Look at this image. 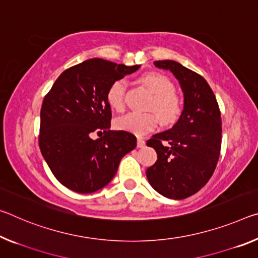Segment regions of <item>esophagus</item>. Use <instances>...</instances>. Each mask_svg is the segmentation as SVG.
Returning <instances> with one entry per match:
<instances>
[{"label":"esophagus","mask_w":258,"mask_h":258,"mask_svg":"<svg viewBox=\"0 0 258 258\" xmlns=\"http://www.w3.org/2000/svg\"><path fill=\"white\" fill-rule=\"evenodd\" d=\"M145 145H146V142H145L144 139L138 138V144H137L138 148H142V147H145Z\"/></svg>","instance_id":"obj_1"}]
</instances>
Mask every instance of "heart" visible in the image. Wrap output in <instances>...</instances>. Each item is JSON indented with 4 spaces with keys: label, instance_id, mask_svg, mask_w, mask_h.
I'll return each mask as SVG.
<instances>
[{
    "label": "heart",
    "instance_id": "obj_1",
    "mask_svg": "<svg viewBox=\"0 0 258 258\" xmlns=\"http://www.w3.org/2000/svg\"><path fill=\"white\" fill-rule=\"evenodd\" d=\"M141 81L154 94L150 109L155 110L165 124L178 119L181 113V100L173 93L174 86L169 78L158 72H149L142 76ZM125 83L117 79L109 86L107 92L108 104L114 110L124 108ZM158 117L154 112H128L117 118L114 126L118 130L142 137L156 128Z\"/></svg>",
    "mask_w": 258,
    "mask_h": 258
}]
</instances>
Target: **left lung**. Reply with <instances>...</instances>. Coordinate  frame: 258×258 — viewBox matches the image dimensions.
<instances>
[{
    "instance_id": "obj_1",
    "label": "left lung",
    "mask_w": 258,
    "mask_h": 258,
    "mask_svg": "<svg viewBox=\"0 0 258 258\" xmlns=\"http://www.w3.org/2000/svg\"><path fill=\"white\" fill-rule=\"evenodd\" d=\"M155 67L172 72L183 93V110L172 128L154 134L147 146L157 161L147 169L150 186L167 199L189 198L209 181L222 145V118L209 84L175 60H156Z\"/></svg>"
}]
</instances>
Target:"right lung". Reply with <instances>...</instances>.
<instances>
[{
	"label": "right lung",
	"mask_w": 258,
	"mask_h": 258,
	"mask_svg": "<svg viewBox=\"0 0 258 258\" xmlns=\"http://www.w3.org/2000/svg\"><path fill=\"white\" fill-rule=\"evenodd\" d=\"M139 68L87 59L65 70L44 97L40 150L55 178L69 189L88 194L107 186L121 158L137 147L133 134L110 130L107 92L114 80ZM93 132L100 137L96 141Z\"/></svg>",
	"instance_id": "obj_1"
}]
</instances>
